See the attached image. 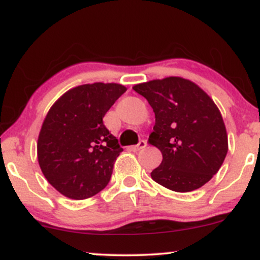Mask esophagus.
I'll return each instance as SVG.
<instances>
[{"mask_svg":"<svg viewBox=\"0 0 260 260\" xmlns=\"http://www.w3.org/2000/svg\"><path fill=\"white\" fill-rule=\"evenodd\" d=\"M145 147H147V142H145V140H140L137 145H132V147H129V150L139 151L142 150V149H144Z\"/></svg>","mask_w":260,"mask_h":260,"instance_id":"esophagus-1","label":"esophagus"}]
</instances>
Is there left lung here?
<instances>
[{
	"instance_id": "1",
	"label": "left lung",
	"mask_w": 260,
	"mask_h": 260,
	"mask_svg": "<svg viewBox=\"0 0 260 260\" xmlns=\"http://www.w3.org/2000/svg\"><path fill=\"white\" fill-rule=\"evenodd\" d=\"M155 113L149 144L162 154L151 178L175 192L204 186L221 168L229 150L222 116L196 83L168 77L133 86Z\"/></svg>"
}]
</instances>
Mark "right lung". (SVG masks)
I'll return each instance as SVG.
<instances>
[{
    "mask_svg": "<svg viewBox=\"0 0 260 260\" xmlns=\"http://www.w3.org/2000/svg\"><path fill=\"white\" fill-rule=\"evenodd\" d=\"M126 90L117 83L78 85L49 110L39 133L38 161L61 194L80 201L107 186L123 149L103 118Z\"/></svg>",
    "mask_w": 260,
    "mask_h": 260,
    "instance_id": "add662e5",
    "label": "right lung"
}]
</instances>
